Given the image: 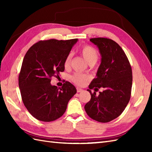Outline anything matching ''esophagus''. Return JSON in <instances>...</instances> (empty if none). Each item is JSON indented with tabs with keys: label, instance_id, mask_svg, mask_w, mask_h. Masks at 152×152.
Returning <instances> with one entry per match:
<instances>
[{
	"label": "esophagus",
	"instance_id": "1",
	"mask_svg": "<svg viewBox=\"0 0 152 152\" xmlns=\"http://www.w3.org/2000/svg\"><path fill=\"white\" fill-rule=\"evenodd\" d=\"M76 90H77V92H78V93H80V92L83 91V89L80 88H77Z\"/></svg>",
	"mask_w": 152,
	"mask_h": 152
}]
</instances>
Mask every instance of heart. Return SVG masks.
<instances>
[{
    "label": "heart",
    "mask_w": 152,
    "mask_h": 152,
    "mask_svg": "<svg viewBox=\"0 0 152 152\" xmlns=\"http://www.w3.org/2000/svg\"><path fill=\"white\" fill-rule=\"evenodd\" d=\"M80 53H81L84 59L87 61L89 64H95L99 59V53L94 48L89 46H83L80 50ZM72 53H69L66 56L65 59H64V65L65 67H69L70 64L71 59H72ZM89 77L86 74L75 73L71 77L72 81L75 83L76 84L79 86L85 85L86 82L88 81Z\"/></svg>",
    "instance_id": "b5f03b06"
}]
</instances>
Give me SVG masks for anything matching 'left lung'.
<instances>
[{"instance_id": "obj_1", "label": "left lung", "mask_w": 152, "mask_h": 152, "mask_svg": "<svg viewBox=\"0 0 152 152\" xmlns=\"http://www.w3.org/2000/svg\"><path fill=\"white\" fill-rule=\"evenodd\" d=\"M90 41L96 45L101 56V63L88 91L91 99L85 105L90 118L102 123L109 122L124 112L131 98L132 69L127 56L119 44L109 38H94ZM103 89L99 96L95 91ZM94 88L92 94L91 89Z\"/></svg>"}]
</instances>
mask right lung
I'll list each match as a JSON object with an SVG mask.
<instances>
[{"label": "right lung", "mask_w": 152, "mask_h": 152, "mask_svg": "<svg viewBox=\"0 0 152 152\" xmlns=\"http://www.w3.org/2000/svg\"><path fill=\"white\" fill-rule=\"evenodd\" d=\"M78 39L41 40L32 46L23 60L19 75L22 101L38 120L49 122L61 117L76 93L69 82L61 88L51 84V78L64 70V62Z\"/></svg>", "instance_id": "add662e5"}]
</instances>
